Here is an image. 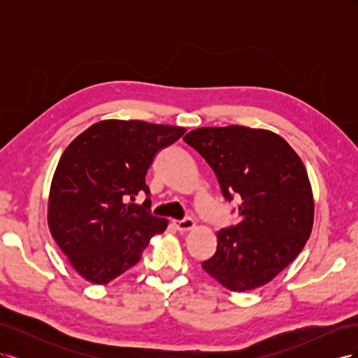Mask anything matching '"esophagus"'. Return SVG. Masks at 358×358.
<instances>
[{
    "label": "esophagus",
    "mask_w": 358,
    "mask_h": 358,
    "mask_svg": "<svg viewBox=\"0 0 358 358\" xmlns=\"http://www.w3.org/2000/svg\"><path fill=\"white\" fill-rule=\"evenodd\" d=\"M173 224H175V227L176 229L179 230V231H189V230H192L194 227H196V224H194V221L192 220H189V218H185V220H180V221H173Z\"/></svg>",
    "instance_id": "34e87169"
}]
</instances>
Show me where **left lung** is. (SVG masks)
<instances>
[{
    "instance_id": "8db88e82",
    "label": "left lung",
    "mask_w": 358,
    "mask_h": 358,
    "mask_svg": "<svg viewBox=\"0 0 358 358\" xmlns=\"http://www.w3.org/2000/svg\"><path fill=\"white\" fill-rule=\"evenodd\" d=\"M183 140L208 161L224 197L242 199L239 224L216 233V252L201 267L230 291L268 284L312 231L315 206L305 164L282 137L263 128L203 127Z\"/></svg>"
}]
</instances>
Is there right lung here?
Instances as JSON below:
<instances>
[{"instance_id":"right-lung-1","label":"right lung","mask_w":358,"mask_h":358,"mask_svg":"<svg viewBox=\"0 0 358 358\" xmlns=\"http://www.w3.org/2000/svg\"><path fill=\"white\" fill-rule=\"evenodd\" d=\"M182 127L106 119L76 137L53 173L49 231L69 263L91 284L104 285L140 262L166 218L150 215L146 173L162 148L185 134Z\"/></svg>"}]
</instances>
